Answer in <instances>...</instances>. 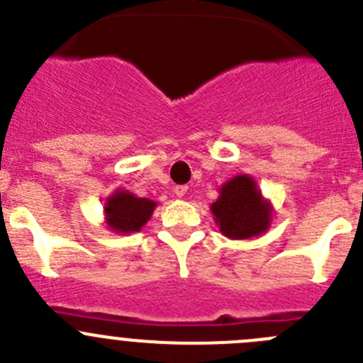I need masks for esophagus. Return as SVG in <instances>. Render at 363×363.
<instances>
[{
	"instance_id": "obj_1",
	"label": "esophagus",
	"mask_w": 363,
	"mask_h": 363,
	"mask_svg": "<svg viewBox=\"0 0 363 363\" xmlns=\"http://www.w3.org/2000/svg\"><path fill=\"white\" fill-rule=\"evenodd\" d=\"M175 195H177V197H184L186 195V191H188V186H184V184H181V186H175Z\"/></svg>"
}]
</instances>
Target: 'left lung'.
I'll return each mask as SVG.
<instances>
[{
	"label": "left lung",
	"instance_id": "1",
	"mask_svg": "<svg viewBox=\"0 0 363 363\" xmlns=\"http://www.w3.org/2000/svg\"><path fill=\"white\" fill-rule=\"evenodd\" d=\"M211 211L220 231L236 240L262 235L272 216L270 206L262 201V193L247 175H238L222 186Z\"/></svg>",
	"mask_w": 363,
	"mask_h": 363
}]
</instances>
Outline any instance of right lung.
I'll return each mask as SVG.
<instances>
[{
  "instance_id": "1",
  "label": "right lung",
  "mask_w": 363,
  "mask_h": 363,
  "mask_svg": "<svg viewBox=\"0 0 363 363\" xmlns=\"http://www.w3.org/2000/svg\"><path fill=\"white\" fill-rule=\"evenodd\" d=\"M154 208L155 202L148 199L134 197L127 191H118L105 204L107 223L118 233L140 231L150 218Z\"/></svg>"
}]
</instances>
